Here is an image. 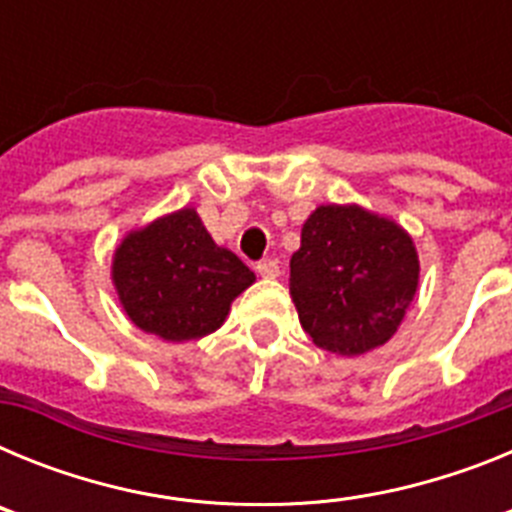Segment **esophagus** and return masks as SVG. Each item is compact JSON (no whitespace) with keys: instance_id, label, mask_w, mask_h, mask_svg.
Wrapping results in <instances>:
<instances>
[{"instance_id":"obj_1","label":"esophagus","mask_w":512,"mask_h":512,"mask_svg":"<svg viewBox=\"0 0 512 512\" xmlns=\"http://www.w3.org/2000/svg\"><path fill=\"white\" fill-rule=\"evenodd\" d=\"M256 271L266 279H277L279 277V261L277 259H264L256 264Z\"/></svg>"}]
</instances>
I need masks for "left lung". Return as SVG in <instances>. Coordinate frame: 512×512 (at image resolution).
<instances>
[{"label":"left lung","instance_id":"left-lung-1","mask_svg":"<svg viewBox=\"0 0 512 512\" xmlns=\"http://www.w3.org/2000/svg\"><path fill=\"white\" fill-rule=\"evenodd\" d=\"M415 243L359 205H320L289 261V295L315 346L359 356L390 341L418 289Z\"/></svg>","mask_w":512,"mask_h":512}]
</instances>
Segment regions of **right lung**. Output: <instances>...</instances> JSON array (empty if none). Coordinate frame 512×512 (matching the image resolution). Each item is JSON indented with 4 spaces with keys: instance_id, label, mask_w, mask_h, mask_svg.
<instances>
[{
    "instance_id": "right-lung-1",
    "label": "right lung",
    "mask_w": 512,
    "mask_h": 512,
    "mask_svg": "<svg viewBox=\"0 0 512 512\" xmlns=\"http://www.w3.org/2000/svg\"><path fill=\"white\" fill-rule=\"evenodd\" d=\"M253 282L256 274L212 241L192 207L130 230L112 256L122 310L140 330L171 343L220 328L230 302Z\"/></svg>"
}]
</instances>
